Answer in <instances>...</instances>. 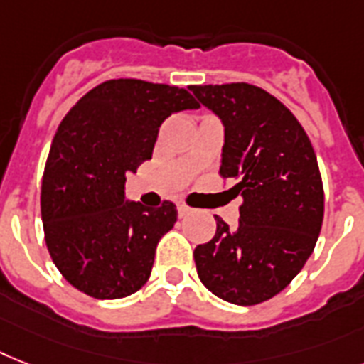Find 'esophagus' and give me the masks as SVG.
<instances>
[{
    "mask_svg": "<svg viewBox=\"0 0 364 364\" xmlns=\"http://www.w3.org/2000/svg\"><path fill=\"white\" fill-rule=\"evenodd\" d=\"M191 211L192 209L187 208L183 202L177 203V213H179V217H187V215H191Z\"/></svg>",
    "mask_w": 364,
    "mask_h": 364,
    "instance_id": "34e87169",
    "label": "esophagus"
}]
</instances>
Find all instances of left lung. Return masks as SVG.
Here are the masks:
<instances>
[{
  "label": "left lung",
  "mask_w": 364,
  "mask_h": 364,
  "mask_svg": "<svg viewBox=\"0 0 364 364\" xmlns=\"http://www.w3.org/2000/svg\"><path fill=\"white\" fill-rule=\"evenodd\" d=\"M223 121L220 176L243 196L237 228L194 249L203 286L233 305L271 299L312 254L323 223V185L309 136L279 99L250 84L191 85Z\"/></svg>",
  "instance_id": "8db88e82"
}]
</instances>
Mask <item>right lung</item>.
<instances>
[{
	"instance_id": "right-lung-1",
	"label": "right lung",
	"mask_w": 364,
	"mask_h": 364,
	"mask_svg": "<svg viewBox=\"0 0 364 364\" xmlns=\"http://www.w3.org/2000/svg\"><path fill=\"white\" fill-rule=\"evenodd\" d=\"M200 108L187 90L144 80H108L63 117L41 191L46 247L69 284L95 299H121L146 284L172 202L125 200L127 173L149 161L162 121Z\"/></svg>"
}]
</instances>
